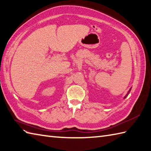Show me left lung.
<instances>
[{
  "label": "left lung",
  "instance_id": "obj_1",
  "mask_svg": "<svg viewBox=\"0 0 151 151\" xmlns=\"http://www.w3.org/2000/svg\"><path fill=\"white\" fill-rule=\"evenodd\" d=\"M131 89H132V88H130V90H129V91H128V93H127V94H126V96H125L124 97V98H127V96H128V94H129V93H130V91H131Z\"/></svg>",
  "mask_w": 151,
  "mask_h": 151
}]
</instances>
